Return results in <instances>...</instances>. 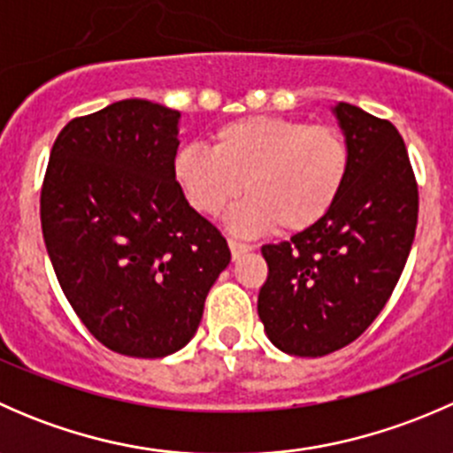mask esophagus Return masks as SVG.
<instances>
[{
  "label": "esophagus",
  "instance_id": "34e87169",
  "mask_svg": "<svg viewBox=\"0 0 453 453\" xmlns=\"http://www.w3.org/2000/svg\"><path fill=\"white\" fill-rule=\"evenodd\" d=\"M227 245H230L232 258H241V256L252 252V250H254L250 243H243V241H234V239L227 241Z\"/></svg>",
  "mask_w": 453,
  "mask_h": 453
}]
</instances>
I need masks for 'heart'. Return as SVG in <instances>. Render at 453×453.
<instances>
[{"label":"heart","mask_w":453,"mask_h":453,"mask_svg":"<svg viewBox=\"0 0 453 453\" xmlns=\"http://www.w3.org/2000/svg\"><path fill=\"white\" fill-rule=\"evenodd\" d=\"M350 173V146L333 125L300 118L245 116L212 134V149L186 144L175 177L195 210L217 217L243 188L250 197L232 212L239 232H304L340 199Z\"/></svg>","instance_id":"heart-1"}]
</instances>
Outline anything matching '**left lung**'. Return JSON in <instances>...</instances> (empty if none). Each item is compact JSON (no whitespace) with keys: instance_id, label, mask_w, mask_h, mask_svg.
I'll return each mask as SVG.
<instances>
[{"instance_id":"1","label":"left lung","mask_w":453,"mask_h":453,"mask_svg":"<svg viewBox=\"0 0 453 453\" xmlns=\"http://www.w3.org/2000/svg\"><path fill=\"white\" fill-rule=\"evenodd\" d=\"M350 173L331 212L291 241L260 248L269 273L258 318L280 350L322 357L357 340L390 300L412 250L418 186L395 125L335 109Z\"/></svg>"}]
</instances>
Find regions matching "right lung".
<instances>
[{"instance_id":"right-lung-1","label":"right lung","mask_w":453,"mask_h":453,"mask_svg":"<svg viewBox=\"0 0 453 453\" xmlns=\"http://www.w3.org/2000/svg\"><path fill=\"white\" fill-rule=\"evenodd\" d=\"M180 111L129 98L74 118L54 140L41 230L87 331L129 357H166L197 331L230 263L221 232L175 180Z\"/></svg>"}]
</instances>
